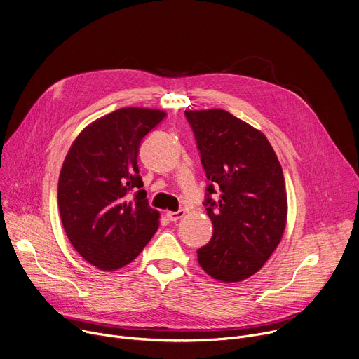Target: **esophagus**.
I'll use <instances>...</instances> for the list:
<instances>
[{
	"label": "esophagus",
	"instance_id": "esophagus-1",
	"mask_svg": "<svg viewBox=\"0 0 359 359\" xmlns=\"http://www.w3.org/2000/svg\"><path fill=\"white\" fill-rule=\"evenodd\" d=\"M184 215H186V212H184V210H179V212H168V213H166V217H168L170 222H177V220H180Z\"/></svg>",
	"mask_w": 359,
	"mask_h": 359
}]
</instances>
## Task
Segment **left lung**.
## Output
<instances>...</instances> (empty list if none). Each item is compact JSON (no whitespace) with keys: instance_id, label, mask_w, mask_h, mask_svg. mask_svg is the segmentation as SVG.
<instances>
[{"instance_id":"obj_1","label":"left lung","mask_w":359,"mask_h":359,"mask_svg":"<svg viewBox=\"0 0 359 359\" xmlns=\"http://www.w3.org/2000/svg\"><path fill=\"white\" fill-rule=\"evenodd\" d=\"M197 140L208 187L212 240L197 262L220 283L257 273L278 247L288 215L281 165L263 132L223 109L184 112ZM217 192L215 202L210 194Z\"/></svg>"}]
</instances>
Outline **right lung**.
<instances>
[{
  "label": "right lung",
  "mask_w": 359,
  "mask_h": 359,
  "mask_svg": "<svg viewBox=\"0 0 359 359\" xmlns=\"http://www.w3.org/2000/svg\"><path fill=\"white\" fill-rule=\"evenodd\" d=\"M166 112L122 108L102 116L76 136L58 182L64 230L89 264L115 271L132 263L159 227L139 176V144ZM138 193L133 199L127 191Z\"/></svg>",
  "instance_id": "1"
}]
</instances>
